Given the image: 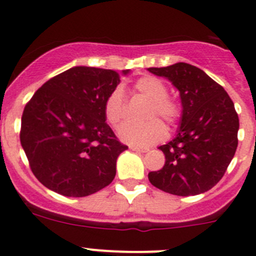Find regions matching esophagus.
I'll return each mask as SVG.
<instances>
[{
	"instance_id": "obj_1",
	"label": "esophagus",
	"mask_w": 256,
	"mask_h": 256,
	"mask_svg": "<svg viewBox=\"0 0 256 256\" xmlns=\"http://www.w3.org/2000/svg\"><path fill=\"white\" fill-rule=\"evenodd\" d=\"M130 150L136 151V152H148V148H138V146H130Z\"/></svg>"
}]
</instances>
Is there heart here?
Here are the masks:
<instances>
[{"label": "heart", "instance_id": "heart-1", "mask_svg": "<svg viewBox=\"0 0 256 256\" xmlns=\"http://www.w3.org/2000/svg\"><path fill=\"white\" fill-rule=\"evenodd\" d=\"M136 91L151 100L146 116L159 115L165 122L173 124L180 119V108L170 97H168V88L162 80L152 76H144L137 79L134 83ZM126 97L120 88H115L108 94L105 102V116L108 124L116 128L126 118ZM122 141L137 146L155 144L166 134L162 122L158 118H151L141 124L126 123L118 132Z\"/></svg>", "mask_w": 256, "mask_h": 256}]
</instances>
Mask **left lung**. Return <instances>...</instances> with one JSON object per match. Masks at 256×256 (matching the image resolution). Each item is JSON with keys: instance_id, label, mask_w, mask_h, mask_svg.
I'll return each mask as SVG.
<instances>
[{"instance_id": "left-lung-1", "label": "left lung", "mask_w": 256, "mask_h": 256, "mask_svg": "<svg viewBox=\"0 0 256 256\" xmlns=\"http://www.w3.org/2000/svg\"><path fill=\"white\" fill-rule=\"evenodd\" d=\"M169 79L180 91L182 118L177 136L160 146L165 164L150 172L148 180L172 195L209 191L224 176L236 152L238 115L224 88L205 72L186 62L148 68Z\"/></svg>"}]
</instances>
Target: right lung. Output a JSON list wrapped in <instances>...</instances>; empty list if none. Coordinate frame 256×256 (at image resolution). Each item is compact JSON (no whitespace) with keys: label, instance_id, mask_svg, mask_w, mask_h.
I'll return each mask as SVG.
<instances>
[{"label":"right lung","instance_id":"obj_1","mask_svg":"<svg viewBox=\"0 0 256 256\" xmlns=\"http://www.w3.org/2000/svg\"><path fill=\"white\" fill-rule=\"evenodd\" d=\"M119 82L114 70L74 66L47 80L26 104L20 142L47 188L83 198L112 182L118 156L128 148L105 116L106 98Z\"/></svg>","mask_w":256,"mask_h":256}]
</instances>
